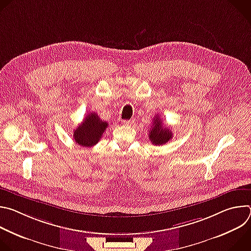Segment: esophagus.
<instances>
[{"label": "esophagus", "instance_id": "34e87169", "mask_svg": "<svg viewBox=\"0 0 251 251\" xmlns=\"http://www.w3.org/2000/svg\"><path fill=\"white\" fill-rule=\"evenodd\" d=\"M133 120L131 119V120H123L122 121V123L125 125V126H129V125H131V124H133Z\"/></svg>", "mask_w": 251, "mask_h": 251}]
</instances>
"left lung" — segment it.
Listing matches in <instances>:
<instances>
[{"instance_id": "8db88e82", "label": "left lung", "mask_w": 251, "mask_h": 251, "mask_svg": "<svg viewBox=\"0 0 251 251\" xmlns=\"http://www.w3.org/2000/svg\"><path fill=\"white\" fill-rule=\"evenodd\" d=\"M173 138V132L170 128H168L166 125H163L162 120L157 115L154 118L153 126H151L150 132H149V139L152 142V144L156 146L164 145L168 141H170Z\"/></svg>"}]
</instances>
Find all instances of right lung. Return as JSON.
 <instances>
[{
  "label": "right lung",
  "mask_w": 251,
  "mask_h": 251,
  "mask_svg": "<svg viewBox=\"0 0 251 251\" xmlns=\"http://www.w3.org/2000/svg\"><path fill=\"white\" fill-rule=\"evenodd\" d=\"M107 127H108V123L103 122L97 113L92 112L88 114L81 125L75 130V141L76 144L82 147H92L97 144Z\"/></svg>",
  "instance_id": "add662e5"
}]
</instances>
